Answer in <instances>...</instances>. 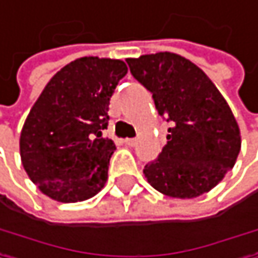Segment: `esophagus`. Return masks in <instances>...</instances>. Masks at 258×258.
Here are the masks:
<instances>
[{
    "instance_id": "1",
    "label": "esophagus",
    "mask_w": 258,
    "mask_h": 258,
    "mask_svg": "<svg viewBox=\"0 0 258 258\" xmlns=\"http://www.w3.org/2000/svg\"><path fill=\"white\" fill-rule=\"evenodd\" d=\"M135 143H137V140H135V138H126V140H124V145H126V146H135Z\"/></svg>"
}]
</instances>
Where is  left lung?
Masks as SVG:
<instances>
[{
	"mask_svg": "<svg viewBox=\"0 0 258 258\" xmlns=\"http://www.w3.org/2000/svg\"><path fill=\"white\" fill-rule=\"evenodd\" d=\"M131 74L152 94L158 115L167 117V143L143 169L148 183L174 199L209 192L232 169L241 148L234 113L194 62L172 52L127 58Z\"/></svg>",
	"mask_w": 258,
	"mask_h": 258,
	"instance_id": "left-lung-1",
	"label": "left lung"
}]
</instances>
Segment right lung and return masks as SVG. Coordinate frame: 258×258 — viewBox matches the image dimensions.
<instances>
[{"label":"right lung","instance_id":"add662e5","mask_svg":"<svg viewBox=\"0 0 258 258\" xmlns=\"http://www.w3.org/2000/svg\"><path fill=\"white\" fill-rule=\"evenodd\" d=\"M126 74L121 59L78 58L50 78L32 106L20 137L21 163L52 200L84 202L104 187L115 145L103 138V129Z\"/></svg>","mask_w":258,"mask_h":258}]
</instances>
